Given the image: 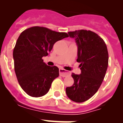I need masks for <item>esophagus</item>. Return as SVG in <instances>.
Segmentation results:
<instances>
[{
  "label": "esophagus",
  "mask_w": 123,
  "mask_h": 123,
  "mask_svg": "<svg viewBox=\"0 0 123 123\" xmlns=\"http://www.w3.org/2000/svg\"><path fill=\"white\" fill-rule=\"evenodd\" d=\"M59 73H60V75L61 76H62V77H66L67 76L70 75V74H71L69 72L67 71L64 69H62V68H60V69H59Z\"/></svg>",
  "instance_id": "obj_1"
}]
</instances>
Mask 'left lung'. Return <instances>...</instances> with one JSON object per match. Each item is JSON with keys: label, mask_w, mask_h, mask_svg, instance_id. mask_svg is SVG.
Returning <instances> with one entry per match:
<instances>
[{"label": "left lung", "mask_w": 123, "mask_h": 123, "mask_svg": "<svg viewBox=\"0 0 123 123\" xmlns=\"http://www.w3.org/2000/svg\"><path fill=\"white\" fill-rule=\"evenodd\" d=\"M78 47L80 74L72 73L73 85L66 88L69 99L81 103L97 92L105 78L108 64V53L104 40L91 31L78 30L68 32Z\"/></svg>", "instance_id": "obj_1"}]
</instances>
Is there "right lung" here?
<instances>
[{
    "mask_svg": "<svg viewBox=\"0 0 123 123\" xmlns=\"http://www.w3.org/2000/svg\"><path fill=\"white\" fill-rule=\"evenodd\" d=\"M66 32L52 31L44 27H31L23 31L14 48V68L19 86L28 95L42 97L49 92L52 82L59 76L56 66L43 62L54 44L68 37Z\"/></svg>",
    "mask_w": 123,
    "mask_h": 123,
    "instance_id": "1",
    "label": "right lung"
}]
</instances>
